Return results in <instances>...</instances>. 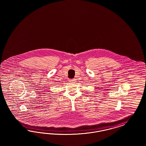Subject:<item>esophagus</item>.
<instances>
[{"instance_id":"1","label":"esophagus","mask_w":146,"mask_h":146,"mask_svg":"<svg viewBox=\"0 0 146 146\" xmlns=\"http://www.w3.org/2000/svg\"><path fill=\"white\" fill-rule=\"evenodd\" d=\"M75 81V79H71L70 80V82H74Z\"/></svg>"}]
</instances>
